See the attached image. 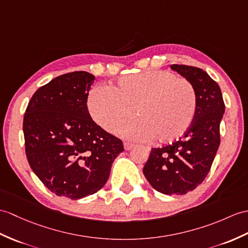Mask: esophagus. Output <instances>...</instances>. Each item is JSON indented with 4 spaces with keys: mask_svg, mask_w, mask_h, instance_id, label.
<instances>
[{
    "mask_svg": "<svg viewBox=\"0 0 248 248\" xmlns=\"http://www.w3.org/2000/svg\"><path fill=\"white\" fill-rule=\"evenodd\" d=\"M124 146L125 151H129V150H131V149H133L135 147L134 143H132V142H124Z\"/></svg>",
    "mask_w": 248,
    "mask_h": 248,
    "instance_id": "obj_1",
    "label": "esophagus"
}]
</instances>
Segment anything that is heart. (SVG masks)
Returning a JSON list of instances; mask_svg holds the SVG:
<instances>
[{
  "instance_id": "heart-1",
  "label": "heart",
  "mask_w": 248,
  "mask_h": 248,
  "mask_svg": "<svg viewBox=\"0 0 248 248\" xmlns=\"http://www.w3.org/2000/svg\"><path fill=\"white\" fill-rule=\"evenodd\" d=\"M94 122L108 133L133 118L122 131L125 137L174 141L191 126L197 112V94L187 80L165 71H149L120 78L110 88L94 86L88 96Z\"/></svg>"
}]
</instances>
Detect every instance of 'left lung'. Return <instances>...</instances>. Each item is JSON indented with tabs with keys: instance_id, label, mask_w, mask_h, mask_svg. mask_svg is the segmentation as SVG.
<instances>
[{
	"instance_id": "left-lung-1",
	"label": "left lung",
	"mask_w": 248,
	"mask_h": 248,
	"mask_svg": "<svg viewBox=\"0 0 248 248\" xmlns=\"http://www.w3.org/2000/svg\"><path fill=\"white\" fill-rule=\"evenodd\" d=\"M192 84L197 112L191 126L177 141L151 150L143 167L150 185L164 194H186L205 180L220 146V124L225 105L220 86L199 67L172 64Z\"/></svg>"
}]
</instances>
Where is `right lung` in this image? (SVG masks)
Wrapping results in <instances>:
<instances>
[{
    "instance_id": "right-lung-1",
    "label": "right lung",
    "mask_w": 248,
    "mask_h": 248,
    "mask_svg": "<svg viewBox=\"0 0 248 248\" xmlns=\"http://www.w3.org/2000/svg\"><path fill=\"white\" fill-rule=\"evenodd\" d=\"M95 76L67 73L38 89L23 120L31 168L51 192L72 200L96 193L107 183L123 141L100 128L88 110Z\"/></svg>"
}]
</instances>
